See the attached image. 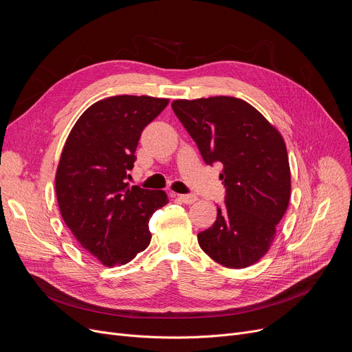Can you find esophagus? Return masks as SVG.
Masks as SVG:
<instances>
[{
  "label": "esophagus",
  "instance_id": "34e87169",
  "mask_svg": "<svg viewBox=\"0 0 352 352\" xmlns=\"http://www.w3.org/2000/svg\"><path fill=\"white\" fill-rule=\"evenodd\" d=\"M178 198L182 202H186V204H192V202H195L198 199V197L194 194H181V195H178Z\"/></svg>",
  "mask_w": 352,
  "mask_h": 352
}]
</instances>
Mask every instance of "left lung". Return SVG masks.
Returning <instances> with one entry per match:
<instances>
[{"mask_svg":"<svg viewBox=\"0 0 352 352\" xmlns=\"http://www.w3.org/2000/svg\"><path fill=\"white\" fill-rule=\"evenodd\" d=\"M173 109L207 165H224V207L198 234L201 250L228 268L265 255L291 195L287 148L280 133L252 105L235 97L175 100Z\"/></svg>","mask_w":352,"mask_h":352,"instance_id":"1","label":"left lung"}]
</instances>
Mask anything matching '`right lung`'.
Returning a JSON list of instances; mask_svg holds the SVG:
<instances>
[{"mask_svg":"<svg viewBox=\"0 0 352 352\" xmlns=\"http://www.w3.org/2000/svg\"><path fill=\"white\" fill-rule=\"evenodd\" d=\"M166 98L116 96L84 111L65 141L55 175L64 223L77 241L107 265L134 260L151 241V215L168 198L161 190L129 187L144 128Z\"/></svg>","mask_w":352,"mask_h":352,"instance_id":"add662e5","label":"right lung"}]
</instances>
